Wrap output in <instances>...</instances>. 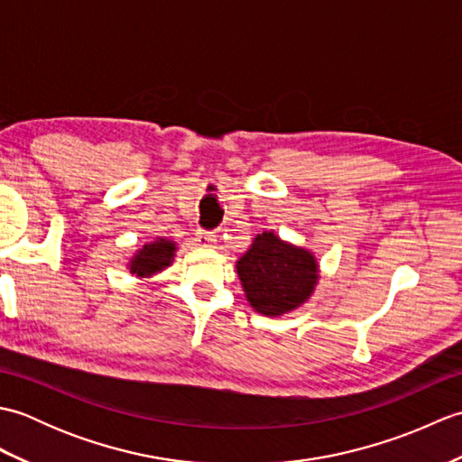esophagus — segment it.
I'll return each mask as SVG.
<instances>
[{"instance_id":"1","label":"esophagus","mask_w":462,"mask_h":462,"mask_svg":"<svg viewBox=\"0 0 462 462\" xmlns=\"http://www.w3.org/2000/svg\"><path fill=\"white\" fill-rule=\"evenodd\" d=\"M196 242H199V246H202V248H214V246H216L214 232H204V230H200V232H199V238H196Z\"/></svg>"}]
</instances>
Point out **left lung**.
Segmentation results:
<instances>
[{
    "label": "left lung",
    "instance_id": "obj_1",
    "mask_svg": "<svg viewBox=\"0 0 462 462\" xmlns=\"http://www.w3.org/2000/svg\"><path fill=\"white\" fill-rule=\"evenodd\" d=\"M236 272L252 310L266 318H280L303 306L319 282L316 254L282 240L273 230L252 240L236 262Z\"/></svg>",
    "mask_w": 462,
    "mask_h": 462
}]
</instances>
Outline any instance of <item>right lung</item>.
Wrapping results in <instances>:
<instances>
[{
  "instance_id": "add662e5",
  "label": "right lung",
  "mask_w": 462,
  "mask_h": 462,
  "mask_svg": "<svg viewBox=\"0 0 462 462\" xmlns=\"http://www.w3.org/2000/svg\"><path fill=\"white\" fill-rule=\"evenodd\" d=\"M176 250H179L176 242L159 236L143 244V246L133 254L129 258V263H126V270L139 280H151L156 273H161L162 270L172 266Z\"/></svg>"
}]
</instances>
